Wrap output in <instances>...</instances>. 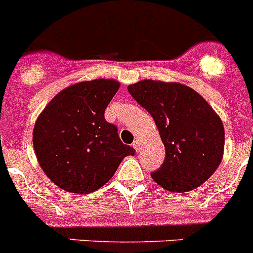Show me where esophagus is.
<instances>
[{
    "instance_id": "esophagus-1",
    "label": "esophagus",
    "mask_w": 253,
    "mask_h": 253,
    "mask_svg": "<svg viewBox=\"0 0 253 253\" xmlns=\"http://www.w3.org/2000/svg\"><path fill=\"white\" fill-rule=\"evenodd\" d=\"M133 147H134V148H135V151L139 152V147H140V142H139V140H134Z\"/></svg>"
}]
</instances>
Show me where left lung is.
I'll use <instances>...</instances> for the list:
<instances>
[{
	"instance_id": "left-lung-1",
	"label": "left lung",
	"mask_w": 253,
	"mask_h": 253,
	"mask_svg": "<svg viewBox=\"0 0 253 253\" xmlns=\"http://www.w3.org/2000/svg\"><path fill=\"white\" fill-rule=\"evenodd\" d=\"M128 91L152 115L166 149L152 178L173 193L204 184L224 151V128L215 111L196 91L180 84L144 80L130 84Z\"/></svg>"
}]
</instances>
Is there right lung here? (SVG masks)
<instances>
[{"label": "right lung", "mask_w": 253, "mask_h": 253, "mask_svg": "<svg viewBox=\"0 0 253 253\" xmlns=\"http://www.w3.org/2000/svg\"><path fill=\"white\" fill-rule=\"evenodd\" d=\"M119 86L105 78L69 86L38 118L35 154L57 186L90 194L113 177L123 158L134 156L135 149L124 144L118 128L105 120V109Z\"/></svg>", "instance_id": "right-lung-1"}]
</instances>
